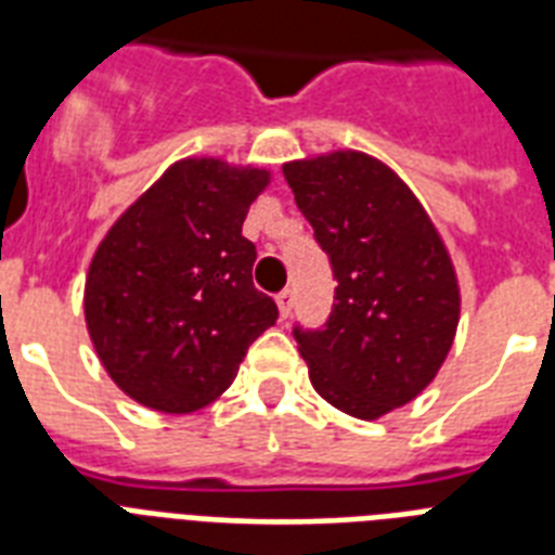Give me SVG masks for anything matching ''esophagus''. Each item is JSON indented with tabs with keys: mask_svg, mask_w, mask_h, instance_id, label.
Wrapping results in <instances>:
<instances>
[{
	"mask_svg": "<svg viewBox=\"0 0 555 555\" xmlns=\"http://www.w3.org/2000/svg\"><path fill=\"white\" fill-rule=\"evenodd\" d=\"M276 305H279V313H282V317H291V308H294V294H291V291H282V294L276 296Z\"/></svg>",
	"mask_w": 555,
	"mask_h": 555,
	"instance_id": "obj_1",
	"label": "esophagus"
}]
</instances>
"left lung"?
I'll return each instance as SVG.
<instances>
[{
    "label": "left lung",
    "instance_id": "1",
    "mask_svg": "<svg viewBox=\"0 0 555 555\" xmlns=\"http://www.w3.org/2000/svg\"><path fill=\"white\" fill-rule=\"evenodd\" d=\"M282 172L337 279L328 325L294 331L308 377L339 412L377 421L412 403L455 343L452 256L417 195L374 155L334 150Z\"/></svg>",
    "mask_w": 555,
    "mask_h": 555
}]
</instances>
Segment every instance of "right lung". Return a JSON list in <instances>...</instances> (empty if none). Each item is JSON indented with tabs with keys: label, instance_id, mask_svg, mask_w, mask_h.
Returning a JSON list of instances; mask_svg holds the SVG:
<instances>
[{
	"label": "right lung",
	"instance_id": "1",
	"mask_svg": "<svg viewBox=\"0 0 555 555\" xmlns=\"http://www.w3.org/2000/svg\"><path fill=\"white\" fill-rule=\"evenodd\" d=\"M270 169L192 155L120 212L91 256L82 311L117 388L152 412L190 414L224 395L279 308L253 287L242 235Z\"/></svg>",
	"mask_w": 555,
	"mask_h": 555
}]
</instances>
